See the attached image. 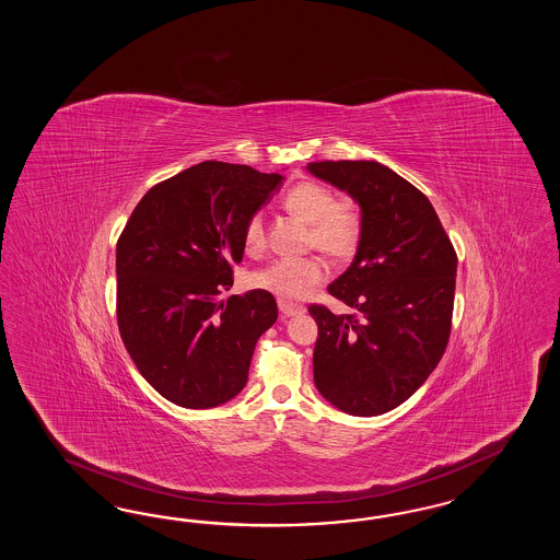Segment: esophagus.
<instances>
[{
  "instance_id": "obj_1",
  "label": "esophagus",
  "mask_w": 560,
  "mask_h": 560,
  "mask_svg": "<svg viewBox=\"0 0 560 560\" xmlns=\"http://www.w3.org/2000/svg\"><path fill=\"white\" fill-rule=\"evenodd\" d=\"M277 305H279V312L283 316H298V314H304L305 312L304 305L291 304V302H285V300H279Z\"/></svg>"
}]
</instances>
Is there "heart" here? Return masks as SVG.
Listing matches in <instances>:
<instances>
[{"mask_svg":"<svg viewBox=\"0 0 560 560\" xmlns=\"http://www.w3.org/2000/svg\"><path fill=\"white\" fill-rule=\"evenodd\" d=\"M289 213L310 223V248H318L330 258H349L355 255L363 234V213L357 201L337 195L324 185L302 180L283 195ZM267 246V228L260 213L250 215L244 223V248L248 255H260ZM328 275V267L320 256L307 258H277L256 269L248 277V285L267 291L281 300H300Z\"/></svg>","mask_w":560,"mask_h":560,"instance_id":"1","label":"heart"}]
</instances>
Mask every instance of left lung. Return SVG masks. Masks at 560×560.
Wrapping results in <instances>:
<instances>
[{
	"label": "left lung",
	"mask_w": 560,
	"mask_h": 560,
	"mask_svg": "<svg viewBox=\"0 0 560 560\" xmlns=\"http://www.w3.org/2000/svg\"><path fill=\"white\" fill-rule=\"evenodd\" d=\"M363 213L351 267L328 293L351 314L307 310L318 324L314 384L335 407L375 417L423 386L445 353L458 256L429 199L380 162H310Z\"/></svg>",
	"instance_id": "left-lung-1"
}]
</instances>
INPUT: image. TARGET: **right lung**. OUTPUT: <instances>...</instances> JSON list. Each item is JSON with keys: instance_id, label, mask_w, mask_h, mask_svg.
Instances as JSON below:
<instances>
[{"instance_id": "obj_1", "label": "right lung", "mask_w": 560, "mask_h": 560, "mask_svg": "<svg viewBox=\"0 0 560 560\" xmlns=\"http://www.w3.org/2000/svg\"><path fill=\"white\" fill-rule=\"evenodd\" d=\"M281 174L201 162L150 188L117 242V320L139 373L185 408H213L246 386L256 340L277 320L271 293L232 288L244 223Z\"/></svg>"}]
</instances>
